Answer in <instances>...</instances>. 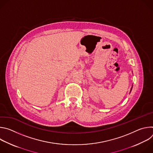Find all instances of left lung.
Segmentation results:
<instances>
[{"label":"left lung","mask_w":153,"mask_h":153,"mask_svg":"<svg viewBox=\"0 0 153 153\" xmlns=\"http://www.w3.org/2000/svg\"><path fill=\"white\" fill-rule=\"evenodd\" d=\"M132 88H133V86L131 87V89H132Z\"/></svg>","instance_id":"left-lung-1"}]
</instances>
